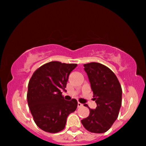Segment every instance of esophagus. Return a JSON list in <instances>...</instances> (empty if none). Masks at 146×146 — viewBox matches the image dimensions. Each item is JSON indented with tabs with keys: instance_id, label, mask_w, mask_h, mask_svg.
<instances>
[{
	"instance_id": "obj_1",
	"label": "esophagus",
	"mask_w": 146,
	"mask_h": 146,
	"mask_svg": "<svg viewBox=\"0 0 146 146\" xmlns=\"http://www.w3.org/2000/svg\"><path fill=\"white\" fill-rule=\"evenodd\" d=\"M83 106H84V105H83L82 103H80V102H77V106H78L79 108V107H82Z\"/></svg>"
}]
</instances>
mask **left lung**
Segmentation results:
<instances>
[{
    "label": "left lung",
    "instance_id": "left-lung-1",
    "mask_svg": "<svg viewBox=\"0 0 146 146\" xmlns=\"http://www.w3.org/2000/svg\"><path fill=\"white\" fill-rule=\"evenodd\" d=\"M84 67L97 107L95 109L89 108V116L82 120V123L90 132L103 133L109 129L119 116L122 88L115 74L106 66L90 62Z\"/></svg>",
    "mask_w": 146,
    "mask_h": 146
}]
</instances>
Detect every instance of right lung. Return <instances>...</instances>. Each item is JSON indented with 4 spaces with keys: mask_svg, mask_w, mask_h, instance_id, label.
I'll list each match as a JSON object with an SVG mask.
<instances>
[{
    "mask_svg": "<svg viewBox=\"0 0 146 146\" xmlns=\"http://www.w3.org/2000/svg\"><path fill=\"white\" fill-rule=\"evenodd\" d=\"M77 64L52 61L38 68L28 84L27 103L34 122L46 132L58 133L64 128L68 116L76 110L77 101L65 100V91L71 72Z\"/></svg>",
    "mask_w": 146,
    "mask_h": 146,
    "instance_id": "add662e5",
    "label": "right lung"
}]
</instances>
